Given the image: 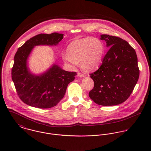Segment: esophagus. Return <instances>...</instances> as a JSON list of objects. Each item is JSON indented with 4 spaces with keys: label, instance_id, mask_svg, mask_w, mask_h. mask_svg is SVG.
<instances>
[{
    "label": "esophagus",
    "instance_id": "34e87169",
    "mask_svg": "<svg viewBox=\"0 0 151 151\" xmlns=\"http://www.w3.org/2000/svg\"><path fill=\"white\" fill-rule=\"evenodd\" d=\"M77 75H78V76L80 77H86L85 75H84V74H81V73H78Z\"/></svg>",
    "mask_w": 151,
    "mask_h": 151
}]
</instances>
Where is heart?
I'll list each match as a JSON object with an SVG mask.
<instances>
[{
    "label": "heart",
    "instance_id": "heart-1",
    "mask_svg": "<svg viewBox=\"0 0 151 151\" xmlns=\"http://www.w3.org/2000/svg\"><path fill=\"white\" fill-rule=\"evenodd\" d=\"M67 52L63 55L65 63L75 67L80 62L82 69L89 72L97 69L101 64L105 47L100 40L88 37L71 42Z\"/></svg>",
    "mask_w": 151,
    "mask_h": 151
}]
</instances>
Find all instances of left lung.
Returning <instances> with one entry per match:
<instances>
[{
  "mask_svg": "<svg viewBox=\"0 0 151 151\" xmlns=\"http://www.w3.org/2000/svg\"><path fill=\"white\" fill-rule=\"evenodd\" d=\"M109 48L99 69L90 74L94 87L89 98L96 104L113 106L122 104L130 96L139 75L135 50L123 39L102 34Z\"/></svg>",
  "mask_w": 151,
  "mask_h": 151,
  "instance_id": "left-lung-1",
  "label": "left lung"
}]
</instances>
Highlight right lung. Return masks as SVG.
Returning a JSON list of instances; mask_svg holds the SVG:
<instances>
[{"mask_svg": "<svg viewBox=\"0 0 151 151\" xmlns=\"http://www.w3.org/2000/svg\"><path fill=\"white\" fill-rule=\"evenodd\" d=\"M64 34L54 32L41 34L18 49L12 70V80L22 101L34 108L47 109L55 106L64 97L68 84L73 81L76 72H69L54 63L45 71L38 74L31 72L28 59L37 46H57Z\"/></svg>", "mask_w": 151, "mask_h": 151, "instance_id": "obj_1", "label": "right lung"}]
</instances>
